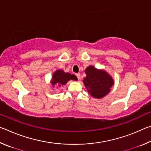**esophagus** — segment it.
I'll list each match as a JSON object with an SVG mask.
<instances>
[{
	"label": "esophagus",
	"mask_w": 151,
	"mask_h": 151,
	"mask_svg": "<svg viewBox=\"0 0 151 151\" xmlns=\"http://www.w3.org/2000/svg\"><path fill=\"white\" fill-rule=\"evenodd\" d=\"M76 76H77V78H78V80H80V79H81V74H80V73L76 74Z\"/></svg>",
	"instance_id": "34e87169"
}]
</instances>
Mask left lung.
I'll return each mask as SVG.
<instances>
[{"label":"left lung","mask_w":151,"mask_h":151,"mask_svg":"<svg viewBox=\"0 0 151 151\" xmlns=\"http://www.w3.org/2000/svg\"><path fill=\"white\" fill-rule=\"evenodd\" d=\"M85 72L86 76L84 78L83 83L92 96L101 99L110 93L114 81L106 71L90 65L86 68Z\"/></svg>","instance_id":"8db88e82"}]
</instances>
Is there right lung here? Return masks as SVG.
Returning a JSON list of instances; mask_svg holds the SVG:
<instances>
[{"label": "right lung", "instance_id": "right-lung-1", "mask_svg": "<svg viewBox=\"0 0 151 151\" xmlns=\"http://www.w3.org/2000/svg\"><path fill=\"white\" fill-rule=\"evenodd\" d=\"M70 80H77L76 76L74 75H71L70 73H65V71L58 69L54 72L50 79V86L51 88L54 87H60L63 85H65L68 81Z\"/></svg>", "mask_w": 151, "mask_h": 151}]
</instances>
